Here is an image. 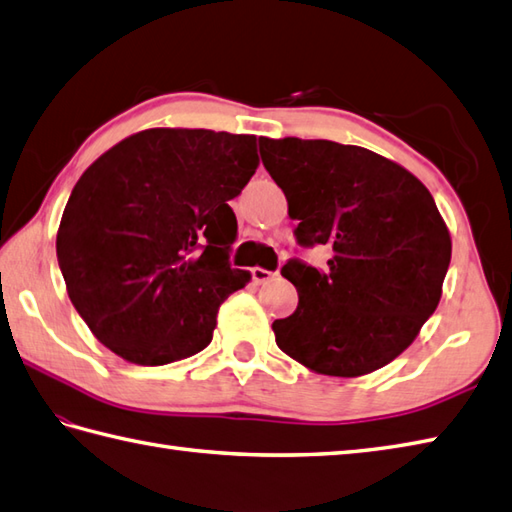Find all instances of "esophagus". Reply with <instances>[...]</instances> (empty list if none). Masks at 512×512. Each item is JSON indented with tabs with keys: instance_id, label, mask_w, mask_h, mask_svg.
<instances>
[{
	"instance_id": "1",
	"label": "esophagus",
	"mask_w": 512,
	"mask_h": 512,
	"mask_svg": "<svg viewBox=\"0 0 512 512\" xmlns=\"http://www.w3.org/2000/svg\"><path fill=\"white\" fill-rule=\"evenodd\" d=\"M250 275H253L255 284H266V281L275 277L273 270H266V268H253V270H250Z\"/></svg>"
}]
</instances>
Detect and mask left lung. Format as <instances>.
I'll return each mask as SVG.
<instances>
[{"instance_id":"8db88e82","label":"left lung","mask_w":512,"mask_h":512,"mask_svg":"<svg viewBox=\"0 0 512 512\" xmlns=\"http://www.w3.org/2000/svg\"><path fill=\"white\" fill-rule=\"evenodd\" d=\"M303 248L328 246L325 270L281 268L297 310L273 323L281 352L317 374L354 378L416 339L442 297L451 237L427 187L374 151L332 140L259 138Z\"/></svg>"}]
</instances>
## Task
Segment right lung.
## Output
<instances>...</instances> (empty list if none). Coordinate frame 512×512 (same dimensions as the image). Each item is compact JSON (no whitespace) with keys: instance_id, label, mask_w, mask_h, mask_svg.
I'll return each instance as SVG.
<instances>
[{"instance_id":"add662e5","label":"right lung","mask_w":512,"mask_h":512,"mask_svg":"<svg viewBox=\"0 0 512 512\" xmlns=\"http://www.w3.org/2000/svg\"><path fill=\"white\" fill-rule=\"evenodd\" d=\"M255 136L145 129L74 184L57 259L92 334L136 365L202 352L217 310L250 273L231 266L237 198L259 165Z\"/></svg>"}]
</instances>
